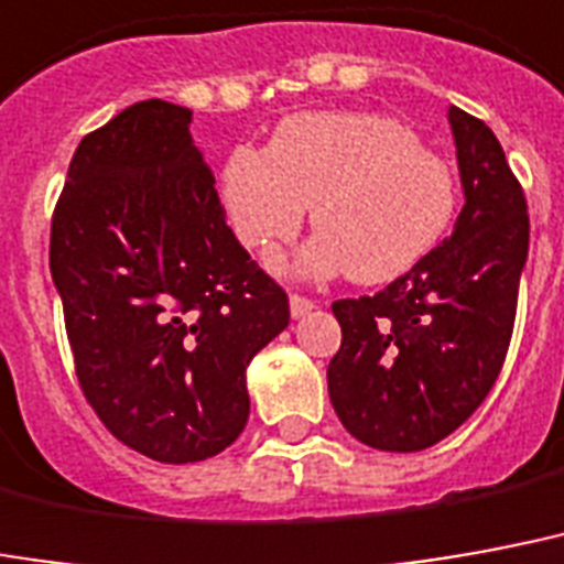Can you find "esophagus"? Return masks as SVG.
Returning a JSON list of instances; mask_svg holds the SVG:
<instances>
[{"instance_id":"1","label":"esophagus","mask_w":564,"mask_h":564,"mask_svg":"<svg viewBox=\"0 0 564 564\" xmlns=\"http://www.w3.org/2000/svg\"><path fill=\"white\" fill-rule=\"evenodd\" d=\"M316 304L311 302V299H304V295H290V314L295 316V319H302L304 314H311V311H314Z\"/></svg>"}]
</instances>
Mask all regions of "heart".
Masks as SVG:
<instances>
[{
	"label": "heart",
	"mask_w": 564,
	"mask_h": 564,
	"mask_svg": "<svg viewBox=\"0 0 564 564\" xmlns=\"http://www.w3.org/2000/svg\"><path fill=\"white\" fill-rule=\"evenodd\" d=\"M220 194L245 248L269 260L311 206L316 239L299 269L358 283L400 278L448 232L457 178L448 161L379 112H302L278 124L269 149L227 154Z\"/></svg>",
	"instance_id": "heart-1"
}]
</instances>
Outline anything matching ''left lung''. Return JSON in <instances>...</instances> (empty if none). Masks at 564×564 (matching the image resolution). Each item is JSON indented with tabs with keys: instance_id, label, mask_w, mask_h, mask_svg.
<instances>
[{
	"instance_id": "1",
	"label": "left lung",
	"mask_w": 564,
	"mask_h": 564,
	"mask_svg": "<svg viewBox=\"0 0 564 564\" xmlns=\"http://www.w3.org/2000/svg\"><path fill=\"white\" fill-rule=\"evenodd\" d=\"M463 203L454 232L377 295L332 304L344 340L328 398L358 442L431 448L490 394L511 344L529 253L523 187L496 133L448 110Z\"/></svg>"
}]
</instances>
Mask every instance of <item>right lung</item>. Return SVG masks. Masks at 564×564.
Returning a JSON list of instances; mask_svg holds the SVG:
<instances>
[{"label":"right lung","instance_id":"1","mask_svg":"<svg viewBox=\"0 0 564 564\" xmlns=\"http://www.w3.org/2000/svg\"><path fill=\"white\" fill-rule=\"evenodd\" d=\"M187 124V107L152 98L86 133L50 227L83 394L158 463L239 440L245 370L290 325V299L227 227Z\"/></svg>","mask_w":564,"mask_h":564}]
</instances>
